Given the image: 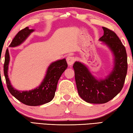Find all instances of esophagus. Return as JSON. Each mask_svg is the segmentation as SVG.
Masks as SVG:
<instances>
[{
	"label": "esophagus",
	"mask_w": 133,
	"mask_h": 133,
	"mask_svg": "<svg viewBox=\"0 0 133 133\" xmlns=\"http://www.w3.org/2000/svg\"><path fill=\"white\" fill-rule=\"evenodd\" d=\"M75 57L73 56H68L66 58V61L69 65H72L75 62Z\"/></svg>",
	"instance_id": "1"
}]
</instances>
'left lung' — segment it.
<instances>
[{
    "label": "left lung",
    "instance_id": "1",
    "mask_svg": "<svg viewBox=\"0 0 133 133\" xmlns=\"http://www.w3.org/2000/svg\"><path fill=\"white\" fill-rule=\"evenodd\" d=\"M104 35L100 38L114 56V67L109 76L98 80L80 62L73 66L78 93L85 102L94 104L105 103L122 90L127 72V56L125 48L115 32L103 27Z\"/></svg>",
    "mask_w": 133,
    "mask_h": 133
}]
</instances>
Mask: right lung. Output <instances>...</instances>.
<instances>
[{
    "mask_svg": "<svg viewBox=\"0 0 133 133\" xmlns=\"http://www.w3.org/2000/svg\"><path fill=\"white\" fill-rule=\"evenodd\" d=\"M33 31L34 30L29 29L28 27L22 29L17 33L9 46L16 47L19 46ZM9 60V53L7 49L5 53L3 70L8 89L12 96L23 104L30 106L44 104L53 100L55 97L58 81L67 67L65 58L53 62L49 66L45 78L39 87L32 90L22 91L13 89L10 84L8 75Z\"/></svg>",
    "mask_w": 133,
    "mask_h": 133,
    "instance_id": "obj_1",
    "label": "right lung"
}]
</instances>
